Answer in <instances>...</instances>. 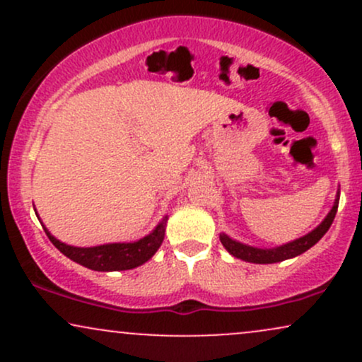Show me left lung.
<instances>
[{
  "label": "left lung",
  "mask_w": 362,
  "mask_h": 362,
  "mask_svg": "<svg viewBox=\"0 0 362 362\" xmlns=\"http://www.w3.org/2000/svg\"><path fill=\"white\" fill-rule=\"evenodd\" d=\"M339 199H340V190H337V195H335V201H334V206H332V209L328 211L325 219H323L315 230H311L310 233H306L305 236H300V238L293 240V242L279 245V247H272V248L252 247V245L236 242V240L230 238L226 233L219 235V240H221L223 247L226 248L231 255L240 260L250 262V264H276V262L293 259V257H298L301 255V253H305L306 250H310V248L313 247L315 243H318L320 238L327 233L330 224L334 223L335 214H337Z\"/></svg>",
  "instance_id": "left-lung-1"
}]
</instances>
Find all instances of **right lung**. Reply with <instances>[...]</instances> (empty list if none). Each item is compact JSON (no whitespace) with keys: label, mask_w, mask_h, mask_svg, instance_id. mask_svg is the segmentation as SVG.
I'll list each match as a JSON object with an SVG mask.
<instances>
[{"label":"right lung","mask_w":362,"mask_h":362,"mask_svg":"<svg viewBox=\"0 0 362 362\" xmlns=\"http://www.w3.org/2000/svg\"><path fill=\"white\" fill-rule=\"evenodd\" d=\"M37 214V213H35ZM39 218V214H37ZM167 216L156 224L151 233L131 243H105L98 247H73L59 242L51 231L44 226L45 235L49 236L54 247L61 253H64L68 259H71L83 267L91 269L98 272H112V271H129L143 265L155 255L160 245L163 243L165 228H167Z\"/></svg>","instance_id":"right-lung-1"}]
</instances>
